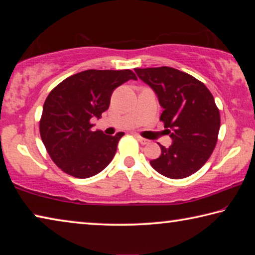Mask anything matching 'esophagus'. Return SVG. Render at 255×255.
<instances>
[{
  "label": "esophagus",
  "mask_w": 255,
  "mask_h": 255,
  "mask_svg": "<svg viewBox=\"0 0 255 255\" xmlns=\"http://www.w3.org/2000/svg\"><path fill=\"white\" fill-rule=\"evenodd\" d=\"M136 139H138V141H139V142H140L141 144H147V143H149V140L144 139V138H142V136H140V135H136Z\"/></svg>",
  "instance_id": "1"
}]
</instances>
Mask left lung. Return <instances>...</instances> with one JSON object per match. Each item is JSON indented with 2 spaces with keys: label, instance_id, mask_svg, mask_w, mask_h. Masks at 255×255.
Segmentation results:
<instances>
[{
  "label": "left lung",
  "instance_id": "obj_1",
  "mask_svg": "<svg viewBox=\"0 0 255 255\" xmlns=\"http://www.w3.org/2000/svg\"><path fill=\"white\" fill-rule=\"evenodd\" d=\"M164 111L160 121L172 139L150 165L164 177L182 179L201 168L215 148L220 114L212 93L194 76L172 67L135 68Z\"/></svg>",
  "mask_w": 255,
  "mask_h": 255
}]
</instances>
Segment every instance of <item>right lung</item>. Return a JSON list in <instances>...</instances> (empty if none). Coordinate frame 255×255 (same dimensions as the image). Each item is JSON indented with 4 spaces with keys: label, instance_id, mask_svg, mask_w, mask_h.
<instances>
[{
    "label": "right lung",
    "instance_id": "add662e5",
    "mask_svg": "<svg viewBox=\"0 0 255 255\" xmlns=\"http://www.w3.org/2000/svg\"><path fill=\"white\" fill-rule=\"evenodd\" d=\"M136 80L130 69H89L69 76L49 93L43 105L40 133L50 157L65 173L85 179L112 162L124 135L91 131V119H100L116 88Z\"/></svg>",
    "mask_w": 255,
    "mask_h": 255
}]
</instances>
